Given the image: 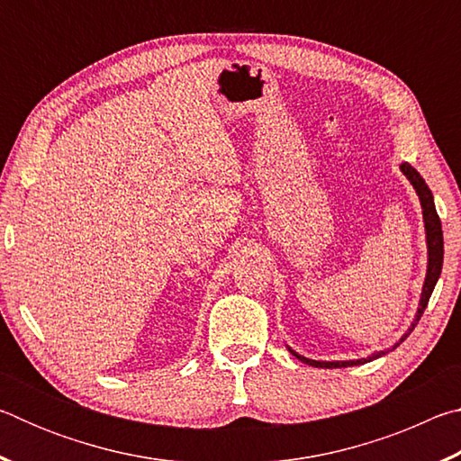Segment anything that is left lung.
Wrapping results in <instances>:
<instances>
[{"instance_id": "obj_1", "label": "left lung", "mask_w": 461, "mask_h": 461, "mask_svg": "<svg viewBox=\"0 0 461 461\" xmlns=\"http://www.w3.org/2000/svg\"><path fill=\"white\" fill-rule=\"evenodd\" d=\"M401 170L404 173V176L409 178L415 186V191L420 199V207H423V220H425V231H427V249H429V264H427V276H425V285H423V293H420V303H419V311H417V317L412 325L409 327V331L402 335L399 343H394L393 349L396 346H401V343L409 338L411 331L415 330V325L419 323L420 315H423V311L427 307L429 299H431V293L437 285V278L441 275V267H443V231H441V220L439 215L435 212V203H433V193L429 191L427 183L423 181V176H420L415 168H412L409 162H404L401 165ZM291 354L294 357H299L301 362H305L309 366H315V368H348V366H357V364H366V362H372L376 360V357L384 356L386 352H378V354H372L370 357H364V360H352V362H317V360H309V357L296 354L291 349Z\"/></svg>"}]
</instances>
